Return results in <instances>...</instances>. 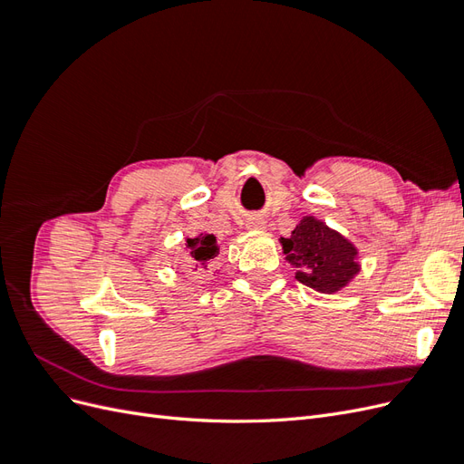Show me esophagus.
I'll return each mask as SVG.
<instances>
[{"instance_id": "34e87169", "label": "esophagus", "mask_w": 464, "mask_h": 464, "mask_svg": "<svg viewBox=\"0 0 464 464\" xmlns=\"http://www.w3.org/2000/svg\"><path fill=\"white\" fill-rule=\"evenodd\" d=\"M246 227H247L249 230H263V228H265V220H263L261 217H249Z\"/></svg>"}]
</instances>
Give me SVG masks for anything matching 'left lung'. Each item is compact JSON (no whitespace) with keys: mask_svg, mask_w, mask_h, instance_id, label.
Wrapping results in <instances>:
<instances>
[{"mask_svg":"<svg viewBox=\"0 0 464 464\" xmlns=\"http://www.w3.org/2000/svg\"><path fill=\"white\" fill-rule=\"evenodd\" d=\"M280 244L286 261L296 266V280L317 292H339L360 271L354 244L315 217H304Z\"/></svg>","mask_w":464,"mask_h":464,"instance_id":"obj_1","label":"left lung"}]
</instances>
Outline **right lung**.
<instances>
[{"label": "right lung", "instance_id": "right-lung-1", "mask_svg": "<svg viewBox=\"0 0 464 464\" xmlns=\"http://www.w3.org/2000/svg\"><path fill=\"white\" fill-rule=\"evenodd\" d=\"M186 247L195 266H203V269H207L208 263L218 256V244L213 234H199L198 237H188Z\"/></svg>", "mask_w": 464, "mask_h": 464}]
</instances>
